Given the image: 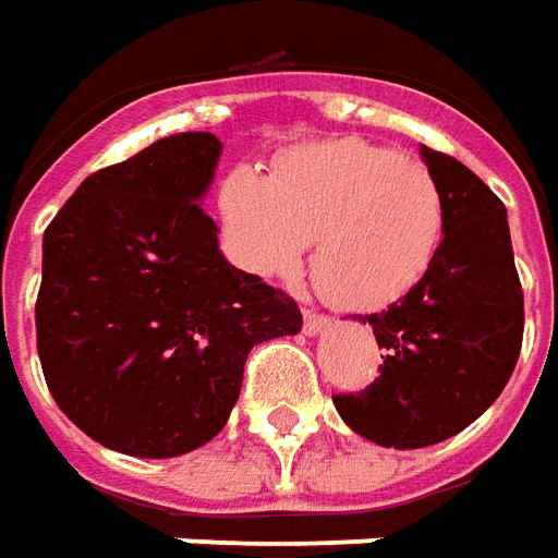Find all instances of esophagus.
I'll use <instances>...</instances> for the list:
<instances>
[{
	"mask_svg": "<svg viewBox=\"0 0 558 558\" xmlns=\"http://www.w3.org/2000/svg\"><path fill=\"white\" fill-rule=\"evenodd\" d=\"M329 327V317L327 314H320V311H305V332L314 336V332H320V329Z\"/></svg>",
	"mask_w": 558,
	"mask_h": 558,
	"instance_id": "1",
	"label": "esophagus"
}]
</instances>
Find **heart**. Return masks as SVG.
<instances>
[{"label": "heart", "mask_w": 558, "mask_h": 558, "mask_svg": "<svg viewBox=\"0 0 558 558\" xmlns=\"http://www.w3.org/2000/svg\"><path fill=\"white\" fill-rule=\"evenodd\" d=\"M231 259L259 278L311 275L339 308L378 311L415 290L437 259L446 201L427 165L366 140L293 149L271 177L241 168L219 189Z\"/></svg>", "instance_id": "1"}]
</instances>
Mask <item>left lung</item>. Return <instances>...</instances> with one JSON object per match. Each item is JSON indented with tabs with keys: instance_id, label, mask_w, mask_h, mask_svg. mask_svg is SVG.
Returning <instances> with one entry per match:
<instances>
[{
	"instance_id": "8db88e82",
	"label": "left lung",
	"mask_w": 558,
	"mask_h": 558,
	"mask_svg": "<svg viewBox=\"0 0 558 558\" xmlns=\"http://www.w3.org/2000/svg\"><path fill=\"white\" fill-rule=\"evenodd\" d=\"M446 201V231L430 271L378 314H366L381 375L332 393L342 422L388 449H424L461 434L510 381L522 348L519 283L507 207L476 173L422 146Z\"/></svg>"
}]
</instances>
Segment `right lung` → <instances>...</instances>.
<instances>
[{
    "label": "right lung",
    "mask_w": 558,
    "mask_h": 558,
    "mask_svg": "<svg viewBox=\"0 0 558 558\" xmlns=\"http://www.w3.org/2000/svg\"><path fill=\"white\" fill-rule=\"evenodd\" d=\"M222 143L155 140L90 173L41 241L36 348L54 403L106 449L173 458L214 439L253 344L293 336L302 311L219 253L198 201Z\"/></svg>",
    "instance_id": "right-lung-1"
}]
</instances>
